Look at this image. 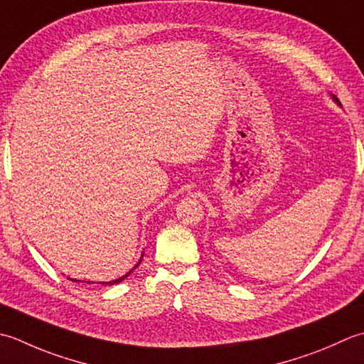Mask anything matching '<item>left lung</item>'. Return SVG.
<instances>
[{
  "instance_id": "obj_1",
  "label": "left lung",
  "mask_w": 364,
  "mask_h": 364,
  "mask_svg": "<svg viewBox=\"0 0 364 364\" xmlns=\"http://www.w3.org/2000/svg\"><path fill=\"white\" fill-rule=\"evenodd\" d=\"M331 99H333V100H335V103H338V105H339V100H338V99H336V97H335V95H333V94H331Z\"/></svg>"
}]
</instances>
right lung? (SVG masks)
I'll list each match as a JSON object with an SVG mask.
<instances>
[{
  "label": "right lung",
  "mask_w": 364,
  "mask_h": 364,
  "mask_svg": "<svg viewBox=\"0 0 364 364\" xmlns=\"http://www.w3.org/2000/svg\"><path fill=\"white\" fill-rule=\"evenodd\" d=\"M141 259H143V255H141ZM141 259H139V261H138V264L135 265V267H133V269L129 272V273H125V275L124 277H121V278H117V279H113V281H107V283H102V284H108V286H111V284H117V283H121V281L122 279H125V278H127L129 275H130V273L133 272V270H135L136 269V267L139 265V262H141ZM72 281H78V279H72ZM85 283H89V284H91V281H85Z\"/></svg>",
  "instance_id": "right-lung-1"
}]
</instances>
